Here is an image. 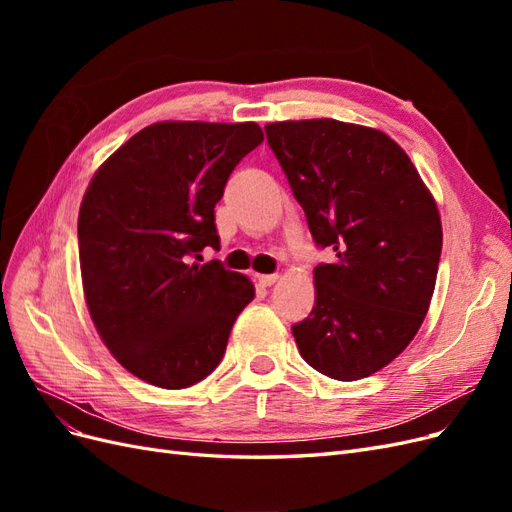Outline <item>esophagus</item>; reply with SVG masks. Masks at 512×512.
I'll return each mask as SVG.
<instances>
[{"instance_id": "esophagus-1", "label": "esophagus", "mask_w": 512, "mask_h": 512, "mask_svg": "<svg viewBox=\"0 0 512 512\" xmlns=\"http://www.w3.org/2000/svg\"><path fill=\"white\" fill-rule=\"evenodd\" d=\"M277 280H280V275H277V273H271V275H258V284H260V286H265V288L273 286Z\"/></svg>"}]
</instances>
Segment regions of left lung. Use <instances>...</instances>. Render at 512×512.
<instances>
[{
  "label": "left lung",
  "instance_id": "1",
  "mask_svg": "<svg viewBox=\"0 0 512 512\" xmlns=\"http://www.w3.org/2000/svg\"><path fill=\"white\" fill-rule=\"evenodd\" d=\"M269 147L309 232L335 252L314 269L316 305L292 335L320 374H376L421 329L436 288L442 222L408 153L380 130L337 119L277 121Z\"/></svg>",
  "mask_w": 512,
  "mask_h": 512
}]
</instances>
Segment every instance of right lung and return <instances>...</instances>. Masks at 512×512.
Returning <instances> with one entry per match:
<instances>
[{
  "mask_svg": "<svg viewBox=\"0 0 512 512\" xmlns=\"http://www.w3.org/2000/svg\"><path fill=\"white\" fill-rule=\"evenodd\" d=\"M265 136L258 123L160 121L98 170L79 211L89 316L132 376L188 389L220 365L254 284L220 260L215 205L235 166Z\"/></svg>",
  "mask_w": 512,
  "mask_h": 512,
  "instance_id": "1",
  "label": "right lung"
}]
</instances>
